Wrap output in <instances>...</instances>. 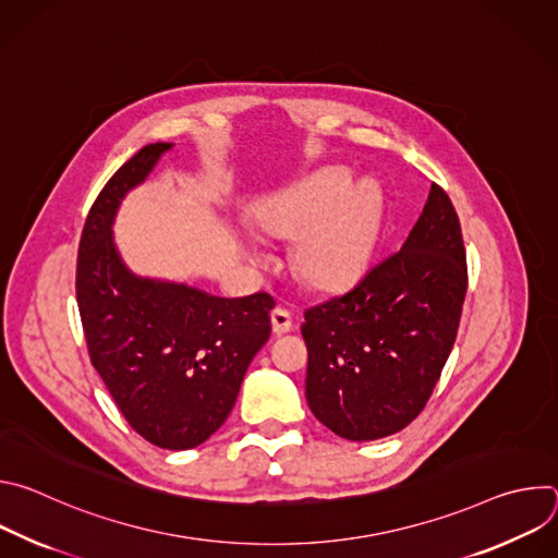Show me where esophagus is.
I'll list each match as a JSON object with an SVG mask.
<instances>
[{
	"mask_svg": "<svg viewBox=\"0 0 558 558\" xmlns=\"http://www.w3.org/2000/svg\"><path fill=\"white\" fill-rule=\"evenodd\" d=\"M271 327H274V333H276V336L289 333V331L293 329L291 311L284 308V306H276V308L271 311Z\"/></svg>",
	"mask_w": 558,
	"mask_h": 558,
	"instance_id": "obj_1",
	"label": "esophagus"
}]
</instances>
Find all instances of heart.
I'll return each mask as SVG.
<instances>
[{"label":"heart","mask_w":558,"mask_h":558,"mask_svg":"<svg viewBox=\"0 0 558 558\" xmlns=\"http://www.w3.org/2000/svg\"><path fill=\"white\" fill-rule=\"evenodd\" d=\"M347 185L342 170H323L263 203L256 227L291 238L298 276L317 289H340L366 265L379 227V194L371 183Z\"/></svg>","instance_id":"1"}]
</instances>
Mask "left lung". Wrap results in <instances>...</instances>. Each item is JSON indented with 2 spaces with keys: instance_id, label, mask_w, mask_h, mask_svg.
<instances>
[{
  "instance_id": "8db88e82",
  "label": "left lung",
  "mask_w": 558,
  "mask_h": 558,
  "mask_svg": "<svg viewBox=\"0 0 558 558\" xmlns=\"http://www.w3.org/2000/svg\"><path fill=\"white\" fill-rule=\"evenodd\" d=\"M465 289L459 216L433 183L402 250L344 293L304 311L311 413L351 441L407 428L452 351Z\"/></svg>"
}]
</instances>
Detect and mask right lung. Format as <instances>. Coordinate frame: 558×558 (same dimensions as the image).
I'll list each match as a JSON object with an SVG mask.
<instances>
[{
    "label": "right lung",
    "instance_id": "obj_1",
    "mask_svg": "<svg viewBox=\"0 0 558 558\" xmlns=\"http://www.w3.org/2000/svg\"><path fill=\"white\" fill-rule=\"evenodd\" d=\"M172 143H149L99 192L76 256V304L90 362L128 424L149 444L187 450L231 413L250 362L271 333L274 298H216L134 276L117 254L112 220Z\"/></svg>",
    "mask_w": 558,
    "mask_h": 558
}]
</instances>
